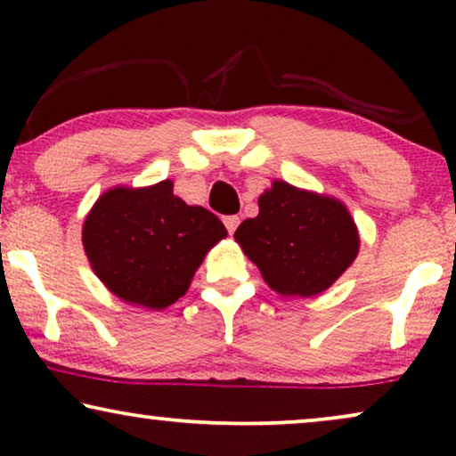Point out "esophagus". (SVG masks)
I'll return each mask as SVG.
<instances>
[{
    "instance_id": "34e87169",
    "label": "esophagus",
    "mask_w": 456,
    "mask_h": 456,
    "mask_svg": "<svg viewBox=\"0 0 456 456\" xmlns=\"http://www.w3.org/2000/svg\"><path fill=\"white\" fill-rule=\"evenodd\" d=\"M239 224H240L239 216H226V217H224V226H226L230 234H234V230L239 228Z\"/></svg>"
}]
</instances>
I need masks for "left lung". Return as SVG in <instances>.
I'll list each match as a JSON object with an SVG mask.
<instances>
[{
    "label": "left lung",
    "mask_w": 456,
    "mask_h": 456,
    "mask_svg": "<svg viewBox=\"0 0 456 456\" xmlns=\"http://www.w3.org/2000/svg\"><path fill=\"white\" fill-rule=\"evenodd\" d=\"M234 239L280 295L326 290L359 253L345 205L286 183H273L259 197V216L242 222Z\"/></svg>",
    "instance_id": "1"
}]
</instances>
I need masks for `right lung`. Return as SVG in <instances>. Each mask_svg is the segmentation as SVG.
<instances>
[{
  "label": "right lung",
  "instance_id": "1",
  "mask_svg": "<svg viewBox=\"0 0 456 456\" xmlns=\"http://www.w3.org/2000/svg\"><path fill=\"white\" fill-rule=\"evenodd\" d=\"M226 234L220 217L174 197L164 180L103 192L85 220L83 245L116 297L161 309L184 295L205 253Z\"/></svg>",
  "mask_w": 456,
  "mask_h": 456
}]
</instances>
